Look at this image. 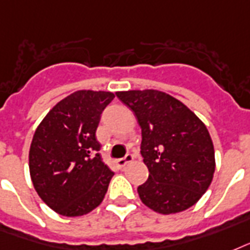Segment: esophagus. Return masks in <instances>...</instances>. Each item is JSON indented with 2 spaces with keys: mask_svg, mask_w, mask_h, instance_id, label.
<instances>
[{
  "mask_svg": "<svg viewBox=\"0 0 250 250\" xmlns=\"http://www.w3.org/2000/svg\"><path fill=\"white\" fill-rule=\"evenodd\" d=\"M133 158L134 156L131 155V154H127L125 158H123V159H119V160H116V164H117V167L119 168H124L126 164H129L133 160Z\"/></svg>",
  "mask_w": 250,
  "mask_h": 250,
  "instance_id": "1",
  "label": "esophagus"
}]
</instances>
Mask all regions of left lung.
<instances>
[{
	"label": "left lung",
	"mask_w": 250,
	"mask_h": 250,
	"mask_svg": "<svg viewBox=\"0 0 250 250\" xmlns=\"http://www.w3.org/2000/svg\"><path fill=\"white\" fill-rule=\"evenodd\" d=\"M142 129L141 155L148 179L139 198L160 214L191 208L208 189L215 171L211 137L205 124L180 100L156 90L116 92Z\"/></svg>",
	"instance_id": "8db88e82"
}]
</instances>
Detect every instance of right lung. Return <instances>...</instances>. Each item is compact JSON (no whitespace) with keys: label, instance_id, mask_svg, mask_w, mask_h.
I'll return each mask as SVG.
<instances>
[{"label":"right lung","instance_id":"add662e5","mask_svg":"<svg viewBox=\"0 0 250 250\" xmlns=\"http://www.w3.org/2000/svg\"><path fill=\"white\" fill-rule=\"evenodd\" d=\"M113 98L105 91H77L56 104L35 131L31 180L39 197L60 215H84L107 193L115 173L99 152L96 129Z\"/></svg>","mask_w":250,"mask_h":250}]
</instances>
